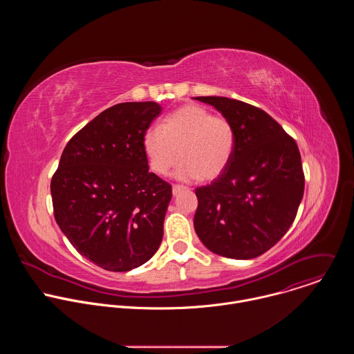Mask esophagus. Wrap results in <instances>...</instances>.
<instances>
[{"label": "esophagus", "mask_w": 354, "mask_h": 354, "mask_svg": "<svg viewBox=\"0 0 354 354\" xmlns=\"http://www.w3.org/2000/svg\"><path fill=\"white\" fill-rule=\"evenodd\" d=\"M183 189H185V187L180 186V185H174V187H172V194H174V196H178Z\"/></svg>", "instance_id": "34e87169"}]
</instances>
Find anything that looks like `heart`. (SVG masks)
I'll return each mask as SVG.
<instances>
[{
	"label": "heart",
	"mask_w": 354,
	"mask_h": 354,
	"mask_svg": "<svg viewBox=\"0 0 354 354\" xmlns=\"http://www.w3.org/2000/svg\"><path fill=\"white\" fill-rule=\"evenodd\" d=\"M141 145L151 171L157 175H167L180 158L175 172L178 179L214 180L232 160L235 129L227 118L189 104L169 113L160 127L145 130Z\"/></svg>",
	"instance_id": "b5f03b06"
}]
</instances>
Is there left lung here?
Here are the masks:
<instances>
[{
  "label": "left lung",
  "instance_id": "1",
  "mask_svg": "<svg viewBox=\"0 0 354 354\" xmlns=\"http://www.w3.org/2000/svg\"><path fill=\"white\" fill-rule=\"evenodd\" d=\"M193 99L216 108L235 129L230 165L210 185L194 190V231L220 257H261L287 232L304 194L297 142L257 106L224 96Z\"/></svg>",
  "mask_w": 354,
  "mask_h": 354
}]
</instances>
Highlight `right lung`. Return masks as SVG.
<instances>
[{"instance_id": "add662e5", "label": "right lung", "mask_w": 354, "mask_h": 354, "mask_svg": "<svg viewBox=\"0 0 354 354\" xmlns=\"http://www.w3.org/2000/svg\"><path fill=\"white\" fill-rule=\"evenodd\" d=\"M161 111L156 102L104 111L68 141L50 183L60 230L105 270L138 268L161 245L172 187L148 171L141 145Z\"/></svg>"}]
</instances>
